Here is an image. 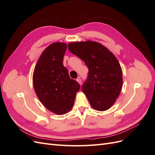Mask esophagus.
Returning <instances> with one entry per match:
<instances>
[{"mask_svg": "<svg viewBox=\"0 0 155 155\" xmlns=\"http://www.w3.org/2000/svg\"><path fill=\"white\" fill-rule=\"evenodd\" d=\"M76 81L79 83V85H81V78H77Z\"/></svg>", "mask_w": 155, "mask_h": 155, "instance_id": "34e87169", "label": "esophagus"}]
</instances>
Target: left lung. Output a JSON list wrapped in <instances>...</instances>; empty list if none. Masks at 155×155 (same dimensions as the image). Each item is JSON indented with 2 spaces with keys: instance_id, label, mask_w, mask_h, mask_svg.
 <instances>
[{
  "instance_id": "obj_1",
  "label": "left lung",
  "mask_w": 155,
  "mask_h": 155,
  "mask_svg": "<svg viewBox=\"0 0 155 155\" xmlns=\"http://www.w3.org/2000/svg\"><path fill=\"white\" fill-rule=\"evenodd\" d=\"M70 52L84 61L88 74L82 91L93 109L104 111L114 104L122 87V70L114 55L91 41L68 44Z\"/></svg>"
}]
</instances>
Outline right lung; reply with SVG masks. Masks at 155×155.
I'll return each instance as SVG.
<instances>
[{"mask_svg":"<svg viewBox=\"0 0 155 155\" xmlns=\"http://www.w3.org/2000/svg\"><path fill=\"white\" fill-rule=\"evenodd\" d=\"M67 44L54 43L41 55L33 74L36 94L46 109L56 114H66L72 108L80 85L70 78L63 66Z\"/></svg>","mask_w":155,"mask_h":155,"instance_id":"1","label":"right lung"}]
</instances>
